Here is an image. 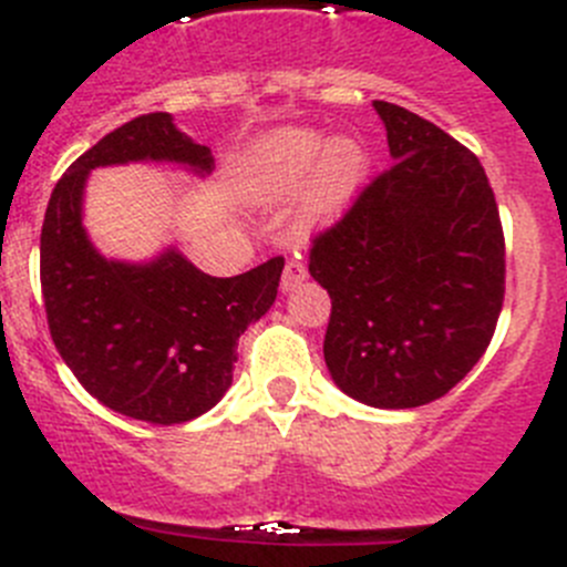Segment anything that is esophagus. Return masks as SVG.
Wrapping results in <instances>:
<instances>
[{"mask_svg":"<svg viewBox=\"0 0 567 567\" xmlns=\"http://www.w3.org/2000/svg\"><path fill=\"white\" fill-rule=\"evenodd\" d=\"M307 279V268L301 260H288L285 262V274H282V290H293L296 285L305 282Z\"/></svg>","mask_w":567,"mask_h":567,"instance_id":"obj_1","label":"esophagus"}]
</instances>
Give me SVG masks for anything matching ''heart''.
Returning <instances> with one entry per match:
<instances>
[{
	"mask_svg": "<svg viewBox=\"0 0 567 567\" xmlns=\"http://www.w3.org/2000/svg\"><path fill=\"white\" fill-rule=\"evenodd\" d=\"M371 172V155L357 137L323 141L321 132L274 130L251 146L246 157L249 183L260 194L279 196L299 188L310 177L305 194V213L312 221L340 216L360 196Z\"/></svg>",
	"mask_w": 567,
	"mask_h": 567,
	"instance_id": "1",
	"label": "heart"
}]
</instances>
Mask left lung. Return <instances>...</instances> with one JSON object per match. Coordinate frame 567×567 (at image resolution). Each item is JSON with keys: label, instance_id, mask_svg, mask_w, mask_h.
<instances>
[{"label": "left lung", "instance_id": "1", "mask_svg": "<svg viewBox=\"0 0 567 567\" xmlns=\"http://www.w3.org/2000/svg\"><path fill=\"white\" fill-rule=\"evenodd\" d=\"M390 168L310 246L332 299L323 360L351 399L410 410L480 362L504 305V229L480 157L432 121L373 102Z\"/></svg>", "mask_w": 567, "mask_h": 567}]
</instances>
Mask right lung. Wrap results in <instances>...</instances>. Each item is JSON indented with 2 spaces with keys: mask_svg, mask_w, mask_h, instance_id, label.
I'll return each mask as SVG.
<instances>
[{
  "mask_svg": "<svg viewBox=\"0 0 567 567\" xmlns=\"http://www.w3.org/2000/svg\"><path fill=\"white\" fill-rule=\"evenodd\" d=\"M166 161L210 174V146L168 113L107 132L58 179L41 229V290L54 349L82 388L135 421L172 426L216 406L233 384L238 338L277 299L285 260L238 277L199 271L177 249L152 262L104 260L82 227V190L99 166Z\"/></svg>",
  "mask_w": 567,
  "mask_h": 567,
  "instance_id": "right-lung-1",
  "label": "right lung"
}]
</instances>
